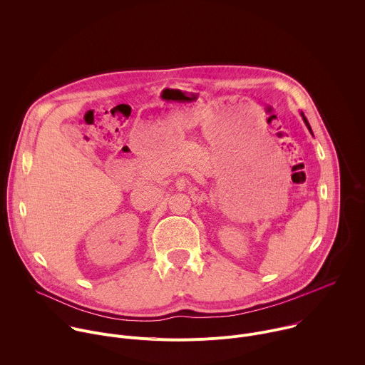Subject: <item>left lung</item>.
Segmentation results:
<instances>
[{
	"label": "left lung",
	"instance_id": "1",
	"mask_svg": "<svg viewBox=\"0 0 365 365\" xmlns=\"http://www.w3.org/2000/svg\"><path fill=\"white\" fill-rule=\"evenodd\" d=\"M301 117H302V120H304V123H305V125H307V128L309 130V133L312 134V131H311V127H309V124H308V121H307V118H305V115H304V113H301Z\"/></svg>",
	"mask_w": 365,
	"mask_h": 365
}]
</instances>
